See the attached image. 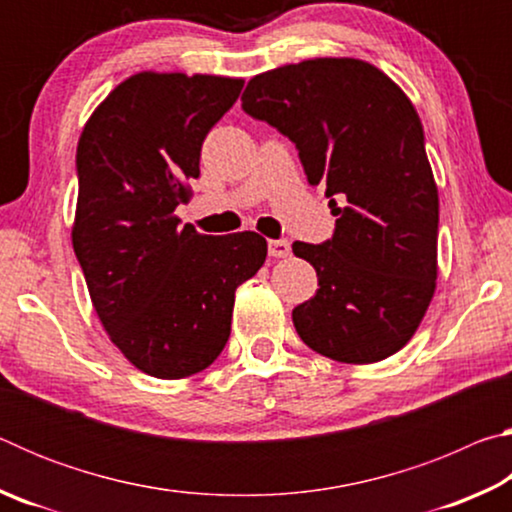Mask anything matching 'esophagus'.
<instances>
[{"label": "esophagus", "mask_w": 512, "mask_h": 512, "mask_svg": "<svg viewBox=\"0 0 512 512\" xmlns=\"http://www.w3.org/2000/svg\"><path fill=\"white\" fill-rule=\"evenodd\" d=\"M291 253V244L287 239H271L268 241V255L271 257H287Z\"/></svg>", "instance_id": "1"}]
</instances>
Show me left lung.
I'll use <instances>...</instances> for the list:
<instances>
[{"mask_svg": "<svg viewBox=\"0 0 512 512\" xmlns=\"http://www.w3.org/2000/svg\"><path fill=\"white\" fill-rule=\"evenodd\" d=\"M241 108L296 144L339 216L332 239L293 244L320 287L293 309L300 339L341 363L391 357L438 277V187L413 103L366 60L314 58L253 76Z\"/></svg>", "mask_w": 512, "mask_h": 512, "instance_id": "left-lung-1", "label": "left lung"}]
</instances>
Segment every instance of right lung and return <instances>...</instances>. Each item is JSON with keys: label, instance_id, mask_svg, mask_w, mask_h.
Listing matches in <instances>:
<instances>
[{"label": "right lung", "instance_id": "add662e5", "mask_svg": "<svg viewBox=\"0 0 512 512\" xmlns=\"http://www.w3.org/2000/svg\"><path fill=\"white\" fill-rule=\"evenodd\" d=\"M244 81L140 72L85 124L72 244L110 341L137 370L183 379L230 339L239 284L266 259L257 232L210 237L180 225L201 146Z\"/></svg>", "mask_w": 512, "mask_h": 512}]
</instances>
